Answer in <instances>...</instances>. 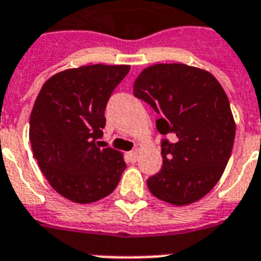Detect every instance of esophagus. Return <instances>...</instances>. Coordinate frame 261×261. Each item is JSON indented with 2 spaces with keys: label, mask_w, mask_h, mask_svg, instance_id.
Instances as JSON below:
<instances>
[{
  "label": "esophagus",
  "mask_w": 261,
  "mask_h": 261,
  "mask_svg": "<svg viewBox=\"0 0 261 261\" xmlns=\"http://www.w3.org/2000/svg\"><path fill=\"white\" fill-rule=\"evenodd\" d=\"M129 159L132 161V162H136L137 158H139V152H137V149H135V151H130V152L128 153Z\"/></svg>",
  "instance_id": "obj_1"
}]
</instances>
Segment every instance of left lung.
Returning a JSON list of instances; mask_svg holds the SVG:
<instances>
[{
	"instance_id": "8db88e82",
	"label": "left lung",
	"mask_w": 261,
	"mask_h": 261,
	"mask_svg": "<svg viewBox=\"0 0 261 261\" xmlns=\"http://www.w3.org/2000/svg\"><path fill=\"white\" fill-rule=\"evenodd\" d=\"M133 94L158 113L163 165L147 179L155 197L174 204L195 203L211 191L233 149L236 124L229 99L207 70L185 64L145 68Z\"/></svg>"
}]
</instances>
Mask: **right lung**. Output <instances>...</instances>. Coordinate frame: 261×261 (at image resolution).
Segmentation results:
<instances>
[{
	"mask_svg": "<svg viewBox=\"0 0 261 261\" xmlns=\"http://www.w3.org/2000/svg\"><path fill=\"white\" fill-rule=\"evenodd\" d=\"M129 65L66 69L44 83L30 118V141L40 170L56 192L74 203L112 193L126 167L122 153L100 148L110 95Z\"/></svg>",
	"mask_w": 261,
	"mask_h": 261,
	"instance_id": "1",
	"label": "right lung"
}]
</instances>
